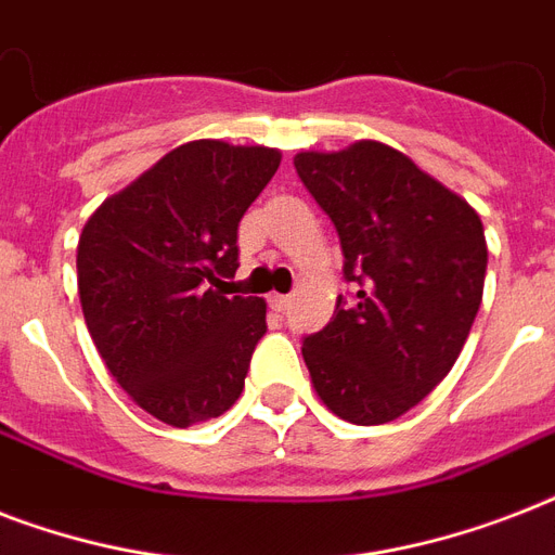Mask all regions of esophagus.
Segmentation results:
<instances>
[{
	"label": "esophagus",
	"instance_id": "1",
	"mask_svg": "<svg viewBox=\"0 0 555 555\" xmlns=\"http://www.w3.org/2000/svg\"><path fill=\"white\" fill-rule=\"evenodd\" d=\"M268 302H270V308H273V311H287V308H291V296H285V294H270L268 296Z\"/></svg>",
	"mask_w": 555,
	"mask_h": 555
}]
</instances>
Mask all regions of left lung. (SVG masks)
<instances>
[{
    "label": "left lung",
    "mask_w": 555,
    "mask_h": 555,
    "mask_svg": "<svg viewBox=\"0 0 555 555\" xmlns=\"http://www.w3.org/2000/svg\"><path fill=\"white\" fill-rule=\"evenodd\" d=\"M296 176L337 227V299L302 357L317 395L357 426L397 421L447 377L481 308L487 238L478 212L403 152L357 141L299 152Z\"/></svg>",
    "instance_id": "obj_1"
}]
</instances>
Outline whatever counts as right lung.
<instances>
[{"label": "right lung", "mask_w": 555, "mask_h": 555, "mask_svg": "<svg viewBox=\"0 0 555 555\" xmlns=\"http://www.w3.org/2000/svg\"><path fill=\"white\" fill-rule=\"evenodd\" d=\"M282 152L190 141L106 198L77 244L89 334L112 377L152 417L186 429L238 400L268 305L227 296L238 221Z\"/></svg>", "instance_id": "1"}]
</instances>
